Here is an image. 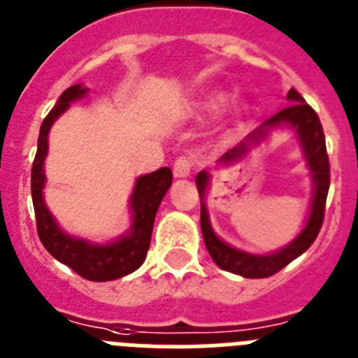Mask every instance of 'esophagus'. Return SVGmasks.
Returning a JSON list of instances; mask_svg holds the SVG:
<instances>
[{
  "label": "esophagus",
  "instance_id": "obj_1",
  "mask_svg": "<svg viewBox=\"0 0 358 358\" xmlns=\"http://www.w3.org/2000/svg\"><path fill=\"white\" fill-rule=\"evenodd\" d=\"M192 167H194V162L191 157H180L176 158L175 166H173V175H175V178H187L191 175Z\"/></svg>",
  "mask_w": 358,
  "mask_h": 358
}]
</instances>
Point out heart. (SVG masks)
I'll list each match as a JSON object with an SVG mask.
<instances>
[{"label": "heart", "instance_id": "heart-1", "mask_svg": "<svg viewBox=\"0 0 358 358\" xmlns=\"http://www.w3.org/2000/svg\"><path fill=\"white\" fill-rule=\"evenodd\" d=\"M231 99V93L210 92L200 101V110L205 111V113H220V111L225 110L227 106H229Z\"/></svg>", "mask_w": 358, "mask_h": 358}]
</instances>
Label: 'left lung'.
I'll return each mask as SVG.
<instances>
[{
    "label": "left lung",
    "mask_w": 358,
    "mask_h": 358,
    "mask_svg": "<svg viewBox=\"0 0 358 358\" xmlns=\"http://www.w3.org/2000/svg\"><path fill=\"white\" fill-rule=\"evenodd\" d=\"M287 99L292 102L288 108H285V110L273 115L272 119L265 120L243 142H239L236 148H232L231 151H227L217 162L222 166L223 164L229 166V164H234V162L241 160L248 153V148L252 144H259V141H263L268 135L272 127L287 124V126H290L294 129L295 135H297V138L301 142V148H303L306 166L312 171L313 196L312 205H310L308 222H306L301 234L292 243L279 248L278 252L266 254V256L248 254L231 247V245H227L223 239H220L214 234L209 222L207 205H205V194H207V187H209L210 180L209 173L207 171H200L196 176V187L201 201L200 222L205 247H207L210 257H213L214 263L220 268L229 270V272L238 273V275H243V278L248 279L270 278V275L278 273L281 268H285L288 263H292L295 257H299L301 254L306 252L310 245L315 241L317 234H319L322 227V220H324V205L329 189V160L328 153H326L324 131H322L321 120H319L315 111L312 110V106L306 104L304 99L294 88L288 92Z\"/></svg>",
    "instance_id": "8db88e82"
}]
</instances>
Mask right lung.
Wrapping results in <instances>:
<instances>
[{"label":"right lung","instance_id":"add662e5","mask_svg":"<svg viewBox=\"0 0 358 358\" xmlns=\"http://www.w3.org/2000/svg\"><path fill=\"white\" fill-rule=\"evenodd\" d=\"M86 92L88 88H83V85L64 90L57 104L43 120L37 138V153L32 164V201L37 234L46 250L63 265L79 273L80 278L101 282L124 278L127 273L135 272L144 263L151 243L158 205L173 183V173L169 167H162L136 180L129 200L133 223L131 229L122 238L115 239L111 243L97 245L88 239L68 236L66 232L61 231L43 200V187L46 182L43 166L48 153V131L59 115L68 110L70 102L80 99Z\"/></svg>","mask_w":358,"mask_h":358}]
</instances>
